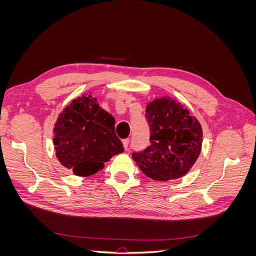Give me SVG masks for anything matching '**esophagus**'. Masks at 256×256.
<instances>
[{"instance_id":"esophagus-1","label":"esophagus","mask_w":256,"mask_h":256,"mask_svg":"<svg viewBox=\"0 0 256 256\" xmlns=\"http://www.w3.org/2000/svg\"><path fill=\"white\" fill-rule=\"evenodd\" d=\"M122 145H124V148L127 150L128 145H129V138H125V140H122Z\"/></svg>"}]
</instances>
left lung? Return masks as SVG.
<instances>
[{
    "label": "left lung",
    "instance_id": "left-lung-1",
    "mask_svg": "<svg viewBox=\"0 0 256 256\" xmlns=\"http://www.w3.org/2000/svg\"><path fill=\"white\" fill-rule=\"evenodd\" d=\"M150 145L134 152L142 172L154 180H176L196 164L202 147V127L182 104L170 98L154 99L146 106Z\"/></svg>",
    "mask_w": 256,
    "mask_h": 256
}]
</instances>
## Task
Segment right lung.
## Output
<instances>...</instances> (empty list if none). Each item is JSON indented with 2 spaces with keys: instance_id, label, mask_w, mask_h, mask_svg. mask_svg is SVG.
Instances as JSON below:
<instances>
[{
  "instance_id": "1",
  "label": "right lung",
  "mask_w": 256,
  "mask_h": 256,
  "mask_svg": "<svg viewBox=\"0 0 256 256\" xmlns=\"http://www.w3.org/2000/svg\"><path fill=\"white\" fill-rule=\"evenodd\" d=\"M114 126V118L99 106L96 98L83 95L74 99L54 126L56 158L76 175L96 174L104 162L124 152Z\"/></svg>"
}]
</instances>
